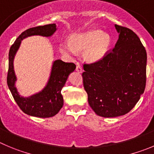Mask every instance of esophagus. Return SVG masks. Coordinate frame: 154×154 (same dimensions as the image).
<instances>
[{
    "label": "esophagus",
    "instance_id": "obj_1",
    "mask_svg": "<svg viewBox=\"0 0 154 154\" xmlns=\"http://www.w3.org/2000/svg\"><path fill=\"white\" fill-rule=\"evenodd\" d=\"M76 70H77L78 73H81L83 71V68H82V66L80 64H77V67H76Z\"/></svg>",
    "mask_w": 154,
    "mask_h": 154
}]
</instances>
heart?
Returning <instances> with one entry per match:
<instances>
[{
	"instance_id": "obj_1",
	"label": "heart",
	"mask_w": 154,
	"mask_h": 154,
	"mask_svg": "<svg viewBox=\"0 0 154 154\" xmlns=\"http://www.w3.org/2000/svg\"><path fill=\"white\" fill-rule=\"evenodd\" d=\"M111 44L112 37L109 34L95 29L74 34L70 38V42H61L60 50L64 54L74 56L77 51L86 49L84 54L86 58L89 61H96L106 55Z\"/></svg>"
}]
</instances>
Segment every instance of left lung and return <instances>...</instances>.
Returning <instances> with one entry per match:
<instances>
[{
	"instance_id": "8db88e82",
	"label": "left lung",
	"mask_w": 154,
	"mask_h": 154,
	"mask_svg": "<svg viewBox=\"0 0 154 154\" xmlns=\"http://www.w3.org/2000/svg\"><path fill=\"white\" fill-rule=\"evenodd\" d=\"M115 48L100 60L84 63L82 74L88 103L98 116H123L134 107L146 87V52L131 29L115 25Z\"/></svg>"
}]
</instances>
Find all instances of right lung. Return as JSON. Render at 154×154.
<instances>
[{"instance_id":"add662e5","label":"right lung","mask_w":154,"mask_h":154,"mask_svg":"<svg viewBox=\"0 0 154 154\" xmlns=\"http://www.w3.org/2000/svg\"><path fill=\"white\" fill-rule=\"evenodd\" d=\"M55 31L56 25L54 23L29 28L19 35L10 48L9 66L7 77L8 85L19 107L29 116L38 118H49L55 116L60 111L64 104L61 90L70 73L75 70L76 65L74 63L64 62L60 59L54 61L51 68V76L44 90L28 98H24L19 95L15 87L17 78L14 74L13 64L14 56L20 47L21 40L23 38L35 35L51 36Z\"/></svg>"}]
</instances>
